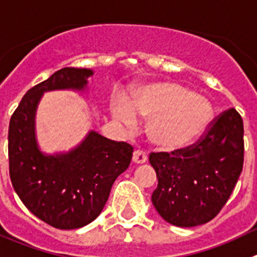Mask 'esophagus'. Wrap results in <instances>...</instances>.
Masks as SVG:
<instances>
[{
    "label": "esophagus",
    "mask_w": 257,
    "mask_h": 257,
    "mask_svg": "<svg viewBox=\"0 0 257 257\" xmlns=\"http://www.w3.org/2000/svg\"><path fill=\"white\" fill-rule=\"evenodd\" d=\"M146 160H147V154L145 153V151L136 150L135 153H133V162H135L136 164H142V163H145Z\"/></svg>",
    "instance_id": "1"
}]
</instances>
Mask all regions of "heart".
<instances>
[{
    "label": "heart",
    "mask_w": 257,
    "mask_h": 257,
    "mask_svg": "<svg viewBox=\"0 0 257 257\" xmlns=\"http://www.w3.org/2000/svg\"><path fill=\"white\" fill-rule=\"evenodd\" d=\"M116 120L126 126L136 125V116L150 119L147 135L164 150H177L193 144L212 120V107L204 98L176 82L147 86L131 101L113 108Z\"/></svg>",
    "instance_id": "1"
}]
</instances>
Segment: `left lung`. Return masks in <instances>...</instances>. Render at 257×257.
Wrapping results in <instances>:
<instances>
[{"label":"left lung","mask_w":257,"mask_h":257,"mask_svg":"<svg viewBox=\"0 0 257 257\" xmlns=\"http://www.w3.org/2000/svg\"><path fill=\"white\" fill-rule=\"evenodd\" d=\"M243 158V120L231 107L209 122L195 144L171 154H150L158 177L151 196L154 207L176 226L211 221L230 198Z\"/></svg>","instance_id":"8db88e82"}]
</instances>
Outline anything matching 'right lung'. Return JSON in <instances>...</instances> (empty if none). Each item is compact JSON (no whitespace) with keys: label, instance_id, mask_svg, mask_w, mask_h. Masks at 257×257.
Here are the masks:
<instances>
[{"label":"right lung","instance_id":"right-lung-1","mask_svg":"<svg viewBox=\"0 0 257 257\" xmlns=\"http://www.w3.org/2000/svg\"><path fill=\"white\" fill-rule=\"evenodd\" d=\"M86 68L66 67L27 91L9 125V173L14 190L36 217L62 230L99 216L113 182L131 164L133 146L90 132L68 154L46 156L35 138V112L44 91L84 89Z\"/></svg>","mask_w":257,"mask_h":257}]
</instances>
